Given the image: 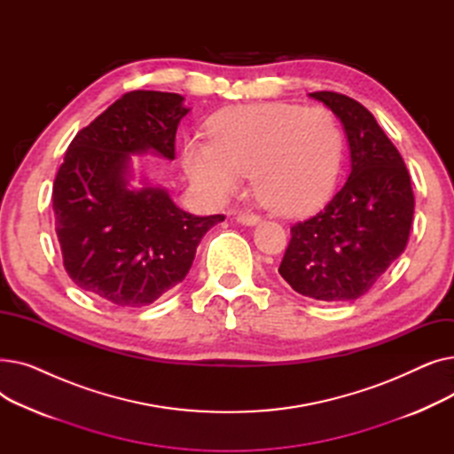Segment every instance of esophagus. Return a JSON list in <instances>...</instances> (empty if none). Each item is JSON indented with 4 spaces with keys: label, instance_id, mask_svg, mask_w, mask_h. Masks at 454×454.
Listing matches in <instances>:
<instances>
[{
    "label": "esophagus",
    "instance_id": "34e87169",
    "mask_svg": "<svg viewBox=\"0 0 454 454\" xmlns=\"http://www.w3.org/2000/svg\"><path fill=\"white\" fill-rule=\"evenodd\" d=\"M259 221H261V217H259V215H254V213L241 211L239 215H237V223H241L245 226H255Z\"/></svg>",
    "mask_w": 454,
    "mask_h": 454
}]
</instances>
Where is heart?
<instances>
[{
    "instance_id": "b5f03b06",
    "label": "heart",
    "mask_w": 454,
    "mask_h": 454,
    "mask_svg": "<svg viewBox=\"0 0 454 454\" xmlns=\"http://www.w3.org/2000/svg\"><path fill=\"white\" fill-rule=\"evenodd\" d=\"M209 141L191 139L184 167L209 200L239 193L247 173L257 199L281 215L318 207L335 187L342 160L339 121L324 106L239 105L215 114Z\"/></svg>"
}]
</instances>
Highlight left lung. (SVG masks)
<instances>
[{"label":"left lung","instance_id":"8db88e82","mask_svg":"<svg viewBox=\"0 0 454 454\" xmlns=\"http://www.w3.org/2000/svg\"><path fill=\"white\" fill-rule=\"evenodd\" d=\"M309 98L344 125L351 173L320 213L291 228L279 274L303 296L349 301L366 294L407 248L412 184L399 151L361 103L337 91Z\"/></svg>","mask_w":454,"mask_h":454}]
</instances>
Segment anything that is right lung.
Wrapping results in <instances>:
<instances>
[{
	"label": "right lung",
	"mask_w": 454,
	"mask_h": 454,
	"mask_svg": "<svg viewBox=\"0 0 454 454\" xmlns=\"http://www.w3.org/2000/svg\"><path fill=\"white\" fill-rule=\"evenodd\" d=\"M178 93H125L69 143L53 184L55 230L64 269L84 293L117 307H141L189 272L197 247L224 215L197 217L163 187L129 185L130 154L175 160Z\"/></svg>",
	"instance_id": "add662e5"
}]
</instances>
